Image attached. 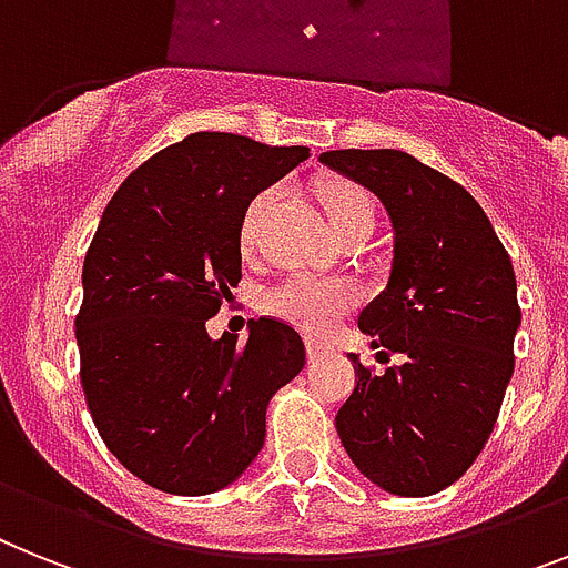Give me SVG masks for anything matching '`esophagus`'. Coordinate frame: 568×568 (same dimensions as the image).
<instances>
[{"label":"esophagus","instance_id":"34e87169","mask_svg":"<svg viewBox=\"0 0 568 568\" xmlns=\"http://www.w3.org/2000/svg\"><path fill=\"white\" fill-rule=\"evenodd\" d=\"M322 351H325V348H322L318 342H307V357H311V363H313V359L322 357Z\"/></svg>","mask_w":568,"mask_h":568}]
</instances>
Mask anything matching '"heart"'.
Masks as SVG:
<instances>
[{
	"mask_svg": "<svg viewBox=\"0 0 568 568\" xmlns=\"http://www.w3.org/2000/svg\"><path fill=\"white\" fill-rule=\"evenodd\" d=\"M275 189H266L246 205L241 220V243L250 250L255 243L257 226L264 211L273 203ZM318 203L325 209V217L339 237L345 229L357 226L363 220H372V200L359 185L351 182H331L325 189H318ZM357 293L345 278H322V275H293V278L275 284L264 295V311L275 318H284L290 325L311 336H322L334 327L339 316L354 307Z\"/></svg>",
	"mask_w": 568,
	"mask_h": 568,
	"instance_id": "heart-1",
	"label": "heart"
}]
</instances>
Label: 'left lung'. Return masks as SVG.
<instances>
[{
  "label": "left lung",
  "mask_w": 568,
  "mask_h": 568,
  "mask_svg": "<svg viewBox=\"0 0 568 568\" xmlns=\"http://www.w3.org/2000/svg\"><path fill=\"white\" fill-rule=\"evenodd\" d=\"M327 168L386 205L395 257L386 290L359 313L379 359L348 354L357 386L336 412L342 447L365 479L429 496L462 479L499 418L523 322L517 278L481 205L403 150H327Z\"/></svg>",
  "instance_id": "1"
}]
</instances>
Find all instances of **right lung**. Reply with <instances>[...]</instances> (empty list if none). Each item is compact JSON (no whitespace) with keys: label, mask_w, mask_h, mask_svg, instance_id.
<instances>
[{"label":"right lung","mask_w":568,"mask_h":568,"mask_svg":"<svg viewBox=\"0 0 568 568\" xmlns=\"http://www.w3.org/2000/svg\"><path fill=\"white\" fill-rule=\"evenodd\" d=\"M307 148L191 133L135 168L106 205L83 261L74 318L81 386L106 449L156 490L214 494L264 447L266 406L304 368L278 318L250 339L205 331L241 281L246 205Z\"/></svg>","instance_id":"right-lung-1"}]
</instances>
